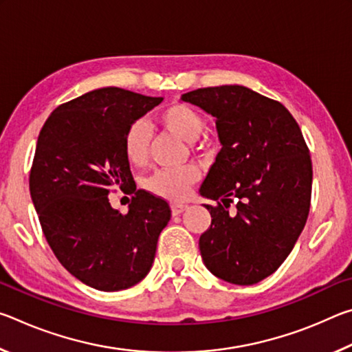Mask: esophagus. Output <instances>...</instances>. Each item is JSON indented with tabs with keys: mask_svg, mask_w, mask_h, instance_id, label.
<instances>
[{
	"mask_svg": "<svg viewBox=\"0 0 352 352\" xmlns=\"http://www.w3.org/2000/svg\"><path fill=\"white\" fill-rule=\"evenodd\" d=\"M170 210L174 216H178V214H182L183 211L188 210V205H183V204H172L170 205Z\"/></svg>",
	"mask_w": 352,
	"mask_h": 352,
	"instance_id": "1",
	"label": "esophagus"
}]
</instances>
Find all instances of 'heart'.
Masks as SVG:
<instances>
[{"mask_svg": "<svg viewBox=\"0 0 352 352\" xmlns=\"http://www.w3.org/2000/svg\"><path fill=\"white\" fill-rule=\"evenodd\" d=\"M157 122L166 132L178 136L184 141H194L205 127V119L199 110L184 102H172L157 113ZM124 155L133 166L146 164L151 148V130L142 121H135L129 126L122 141ZM200 152L208 155L210 144L201 142ZM197 166L188 164L175 170H158L148 178L147 186L158 197L172 201H180L188 197L192 184L199 180Z\"/></svg>", "mask_w": 352, "mask_h": 352, "instance_id": "heart-1", "label": "heart"}]
</instances>
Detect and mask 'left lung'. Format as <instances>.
<instances>
[{"mask_svg":"<svg viewBox=\"0 0 352 352\" xmlns=\"http://www.w3.org/2000/svg\"><path fill=\"white\" fill-rule=\"evenodd\" d=\"M182 99L216 118L222 144L200 188L217 201L205 205L212 219L199 241L201 259L226 283H259L290 254L309 216L312 162L301 129L281 102L242 85Z\"/></svg>","mask_w":352,"mask_h":352,"instance_id":"left-lung-1","label":"left lung"}]
</instances>
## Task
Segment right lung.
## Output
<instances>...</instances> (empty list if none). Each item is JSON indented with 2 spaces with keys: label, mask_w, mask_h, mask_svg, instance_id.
Here are the masks:
<instances>
[{
  "label": "right lung",
  "mask_w": 352,
  "mask_h": 352,
  "mask_svg": "<svg viewBox=\"0 0 352 352\" xmlns=\"http://www.w3.org/2000/svg\"><path fill=\"white\" fill-rule=\"evenodd\" d=\"M163 98L116 87L58 105L40 130L29 190L47 243L71 275L93 289L124 290L151 270L169 204L135 188L124 135ZM135 192L129 212L108 194Z\"/></svg>",
  "instance_id": "obj_1"
}]
</instances>
